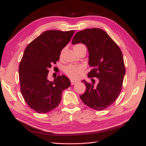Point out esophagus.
<instances>
[{
	"label": "esophagus",
	"mask_w": 146,
	"mask_h": 146,
	"mask_svg": "<svg viewBox=\"0 0 146 146\" xmlns=\"http://www.w3.org/2000/svg\"><path fill=\"white\" fill-rule=\"evenodd\" d=\"M78 83V81H76V80H71V85H75L76 83Z\"/></svg>",
	"instance_id": "34e87169"
}]
</instances>
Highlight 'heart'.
I'll use <instances>...</instances> for the list:
<instances>
[{
	"label": "heart",
	"mask_w": 146,
	"mask_h": 146,
	"mask_svg": "<svg viewBox=\"0 0 146 146\" xmlns=\"http://www.w3.org/2000/svg\"><path fill=\"white\" fill-rule=\"evenodd\" d=\"M82 44H76V46H78ZM84 70V67L82 65H77V64H70L68 66H65L64 68V71L68 76L71 77V78L77 79L79 78L82 75V73Z\"/></svg>",
	"instance_id": "b5f03b06"
}]
</instances>
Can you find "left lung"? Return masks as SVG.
Here are the masks:
<instances>
[{
	"label": "left lung",
	"mask_w": 146,
	"mask_h": 146,
	"mask_svg": "<svg viewBox=\"0 0 146 146\" xmlns=\"http://www.w3.org/2000/svg\"><path fill=\"white\" fill-rule=\"evenodd\" d=\"M83 43L88 48V64L92 68L89 78H98V83L82 80L86 91L80 95L83 103L93 109L108 108L119 97L122 89L125 68L120 48L104 30L86 29L73 37L71 44Z\"/></svg>",
	"instance_id": "obj_1"
}]
</instances>
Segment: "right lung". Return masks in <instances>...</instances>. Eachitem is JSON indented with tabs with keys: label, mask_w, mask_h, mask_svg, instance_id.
<instances>
[{
	"label": "right lung",
	"mask_w": 146,
	"mask_h": 146,
	"mask_svg": "<svg viewBox=\"0 0 146 146\" xmlns=\"http://www.w3.org/2000/svg\"><path fill=\"white\" fill-rule=\"evenodd\" d=\"M74 33L73 30L46 31L24 50L19 68L21 92L27 104L36 112L44 113L54 109L60 103L62 92L70 86L66 76L59 75L50 82L48 74Z\"/></svg>",
	"instance_id": "right-lung-1"
}]
</instances>
